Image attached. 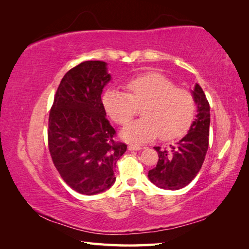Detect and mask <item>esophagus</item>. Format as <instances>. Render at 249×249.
Listing matches in <instances>:
<instances>
[{
    "label": "esophagus",
    "mask_w": 249,
    "mask_h": 249,
    "mask_svg": "<svg viewBox=\"0 0 249 249\" xmlns=\"http://www.w3.org/2000/svg\"><path fill=\"white\" fill-rule=\"evenodd\" d=\"M128 150L129 151H140V150H142V147L140 145H137V144H129Z\"/></svg>",
    "instance_id": "34e87169"
}]
</instances>
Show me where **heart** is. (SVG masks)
<instances>
[{
	"instance_id": "heart-1",
	"label": "heart",
	"mask_w": 249,
	"mask_h": 249,
	"mask_svg": "<svg viewBox=\"0 0 249 249\" xmlns=\"http://www.w3.org/2000/svg\"><path fill=\"white\" fill-rule=\"evenodd\" d=\"M127 94L109 89L103 95L106 113L115 123L124 125L142 107L143 116L127 124L121 131L122 139L129 143H145L160 135L163 140L182 136L190 125L195 113V98L187 89L160 73L135 78L126 84Z\"/></svg>"
}]
</instances>
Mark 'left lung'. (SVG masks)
<instances>
[{"instance_id":"1","label":"left lung","mask_w":249,"mask_h":249,"mask_svg":"<svg viewBox=\"0 0 249 249\" xmlns=\"http://www.w3.org/2000/svg\"><path fill=\"white\" fill-rule=\"evenodd\" d=\"M192 93L197 106V115L188 133L168 149L155 146L160 158L147 177L160 188L178 190L187 186L197 177L204 161L209 147L210 105L198 83Z\"/></svg>"}]
</instances>
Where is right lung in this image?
<instances>
[{"label":"right lung","mask_w":249,"mask_h":249,"mask_svg":"<svg viewBox=\"0 0 249 249\" xmlns=\"http://www.w3.org/2000/svg\"><path fill=\"white\" fill-rule=\"evenodd\" d=\"M110 80L106 62L80 63L63 77L49 113L52 161L79 194L96 195L112 186L116 161L127 149L114 140L106 119L102 93Z\"/></svg>","instance_id":"1"}]
</instances>
